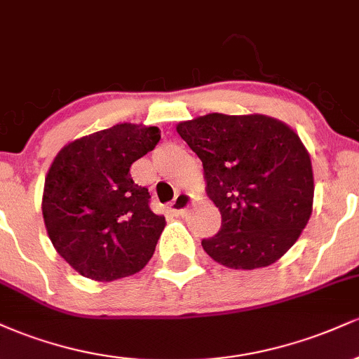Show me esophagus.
Returning <instances> with one entry per match:
<instances>
[{
  "label": "esophagus",
  "mask_w": 359,
  "mask_h": 359,
  "mask_svg": "<svg viewBox=\"0 0 359 359\" xmlns=\"http://www.w3.org/2000/svg\"><path fill=\"white\" fill-rule=\"evenodd\" d=\"M192 205V196H189L187 192H179L175 196V199L168 204V211L174 216H184L189 211V208Z\"/></svg>",
  "instance_id": "obj_1"
}]
</instances>
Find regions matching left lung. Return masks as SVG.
Wrapping results in <instances>:
<instances>
[{"label":"left lung","instance_id":"obj_1","mask_svg":"<svg viewBox=\"0 0 359 359\" xmlns=\"http://www.w3.org/2000/svg\"><path fill=\"white\" fill-rule=\"evenodd\" d=\"M201 158L221 229L203 240L214 262L234 270L269 266L299 240L312 214L314 174L299 135L265 114L209 113L177 125Z\"/></svg>","mask_w":359,"mask_h":359}]
</instances>
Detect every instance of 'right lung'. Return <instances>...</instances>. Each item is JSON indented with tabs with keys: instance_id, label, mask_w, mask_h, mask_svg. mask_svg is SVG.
<instances>
[{
	"instance_id": "right-lung-1",
	"label": "right lung",
	"mask_w": 359,
	"mask_h": 359,
	"mask_svg": "<svg viewBox=\"0 0 359 359\" xmlns=\"http://www.w3.org/2000/svg\"><path fill=\"white\" fill-rule=\"evenodd\" d=\"M160 140L156 126L119 123L67 143L45 177L42 214L53 248L82 277L111 282L154 257L165 217L130 167Z\"/></svg>"
}]
</instances>
